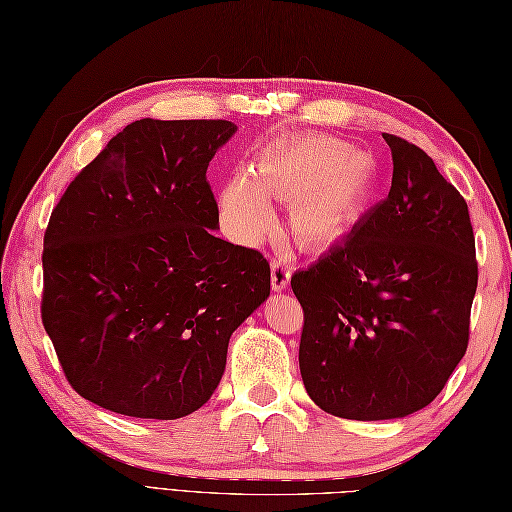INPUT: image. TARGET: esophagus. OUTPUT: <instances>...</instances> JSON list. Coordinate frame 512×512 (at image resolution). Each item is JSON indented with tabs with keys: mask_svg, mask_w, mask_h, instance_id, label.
Instances as JSON below:
<instances>
[{
	"mask_svg": "<svg viewBox=\"0 0 512 512\" xmlns=\"http://www.w3.org/2000/svg\"><path fill=\"white\" fill-rule=\"evenodd\" d=\"M292 270L285 259H272V272H270V281H272V290L283 292L290 285Z\"/></svg>",
	"mask_w": 512,
	"mask_h": 512,
	"instance_id": "obj_1",
	"label": "esophagus"
}]
</instances>
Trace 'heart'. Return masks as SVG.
Returning <instances> with one entry per match:
<instances>
[{
	"mask_svg": "<svg viewBox=\"0 0 512 512\" xmlns=\"http://www.w3.org/2000/svg\"><path fill=\"white\" fill-rule=\"evenodd\" d=\"M377 161L329 135H305L259 154L251 181L235 176L220 194V213L242 242H257L272 224L266 198L290 200L288 229L305 248H329L347 237L371 205Z\"/></svg>",
	"mask_w": 512,
	"mask_h": 512,
	"instance_id": "obj_1",
	"label": "heart"
}]
</instances>
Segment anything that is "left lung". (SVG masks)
I'll list each match as a JSON object with an SVG mask.
<instances>
[{
  "mask_svg": "<svg viewBox=\"0 0 512 512\" xmlns=\"http://www.w3.org/2000/svg\"><path fill=\"white\" fill-rule=\"evenodd\" d=\"M388 198L294 272L307 395L340 419H403L447 384L469 342L478 288L469 207L414 144L384 135Z\"/></svg>",
  "mask_w": 512,
  "mask_h": 512,
  "instance_id": "1",
  "label": "left lung"
}]
</instances>
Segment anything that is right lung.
<instances>
[{"instance_id":"1","label":"right lung","mask_w":512,"mask_h":512,"mask_svg":"<svg viewBox=\"0 0 512 512\" xmlns=\"http://www.w3.org/2000/svg\"><path fill=\"white\" fill-rule=\"evenodd\" d=\"M224 120H137L82 170L43 242V327L80 397L137 419L211 399L233 331L270 296L259 251L213 235Z\"/></svg>"}]
</instances>
